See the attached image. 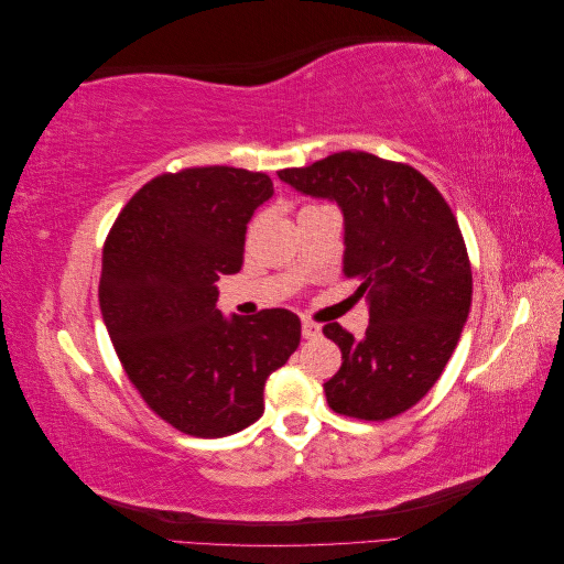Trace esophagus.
Returning a JSON list of instances; mask_svg holds the SVG:
<instances>
[{"label":"esophagus","mask_w":564,"mask_h":564,"mask_svg":"<svg viewBox=\"0 0 564 564\" xmlns=\"http://www.w3.org/2000/svg\"><path fill=\"white\" fill-rule=\"evenodd\" d=\"M301 332H303L305 338H317V336L322 334V327H319V324H315V322L303 317V319H301Z\"/></svg>","instance_id":"esophagus-1"}]
</instances>
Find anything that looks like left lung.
I'll return each instance as SVG.
<instances>
[{"instance_id": "left-lung-1", "label": "left lung", "mask_w": 564, "mask_h": 564, "mask_svg": "<svg viewBox=\"0 0 564 564\" xmlns=\"http://www.w3.org/2000/svg\"><path fill=\"white\" fill-rule=\"evenodd\" d=\"M278 176L338 204L344 275L369 305L362 338L324 324L344 357L324 383L329 406L365 421L406 412L440 379L470 313L473 272L449 204L414 166L357 150Z\"/></svg>"}]
</instances>
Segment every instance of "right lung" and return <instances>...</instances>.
<instances>
[{"instance_id": "add662e5", "label": "right lung", "mask_w": 564, "mask_h": 564, "mask_svg": "<svg viewBox=\"0 0 564 564\" xmlns=\"http://www.w3.org/2000/svg\"><path fill=\"white\" fill-rule=\"evenodd\" d=\"M272 193L265 174L235 166L162 174L106 240L98 301L115 352L145 404L185 435L259 421L268 377L301 344V319L284 308H216V282L242 268L247 224Z\"/></svg>"}]
</instances>
